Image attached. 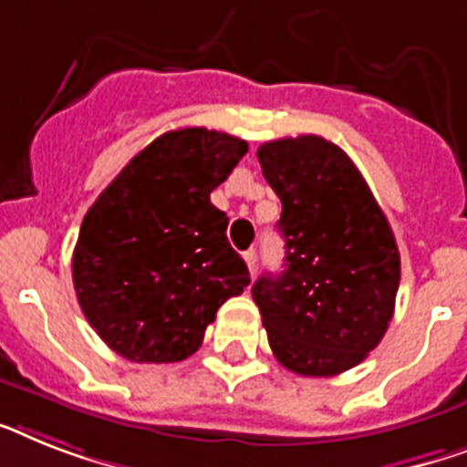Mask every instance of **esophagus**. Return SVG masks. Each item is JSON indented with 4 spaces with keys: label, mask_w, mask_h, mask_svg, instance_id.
<instances>
[{
    "label": "esophagus",
    "mask_w": 467,
    "mask_h": 467,
    "mask_svg": "<svg viewBox=\"0 0 467 467\" xmlns=\"http://www.w3.org/2000/svg\"><path fill=\"white\" fill-rule=\"evenodd\" d=\"M242 256H244L246 268H249V273L256 271V252H254V249H249V252H244V254H242Z\"/></svg>",
    "instance_id": "esophagus-1"
}]
</instances>
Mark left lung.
I'll list each match as a JSON object with an SVG mask.
<instances>
[{"mask_svg": "<svg viewBox=\"0 0 467 467\" xmlns=\"http://www.w3.org/2000/svg\"><path fill=\"white\" fill-rule=\"evenodd\" d=\"M283 203L285 271L252 287L268 345L285 369L336 377L384 338L396 306L400 254L384 211L343 148L321 136L256 150Z\"/></svg>", "mask_w": 467, "mask_h": 467, "instance_id": "8db88e82", "label": "left lung"}]
</instances>
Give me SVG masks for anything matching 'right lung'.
I'll use <instances>...</instances> for the list:
<instances>
[{"mask_svg": "<svg viewBox=\"0 0 467 467\" xmlns=\"http://www.w3.org/2000/svg\"><path fill=\"white\" fill-rule=\"evenodd\" d=\"M246 148L223 131L174 129L134 155L88 208L71 259L76 297L117 355L187 359L223 302L252 283L227 242V215L211 203Z\"/></svg>", "mask_w": 467, "mask_h": 467, "instance_id": "obj_1", "label": "right lung"}]
</instances>
